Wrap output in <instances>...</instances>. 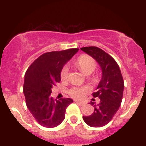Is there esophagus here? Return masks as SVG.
<instances>
[{
	"mask_svg": "<svg viewBox=\"0 0 146 146\" xmlns=\"http://www.w3.org/2000/svg\"><path fill=\"white\" fill-rule=\"evenodd\" d=\"M75 103H77V104H79L81 105V106H82V105H84V104H85L84 102L78 101V100H75Z\"/></svg>",
	"mask_w": 146,
	"mask_h": 146,
	"instance_id": "1",
	"label": "esophagus"
}]
</instances>
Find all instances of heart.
<instances>
[{
    "label": "heart",
    "instance_id": "b5f03b06",
    "mask_svg": "<svg viewBox=\"0 0 146 146\" xmlns=\"http://www.w3.org/2000/svg\"><path fill=\"white\" fill-rule=\"evenodd\" d=\"M76 66L79 69L85 74H90L96 68L97 63L95 60L88 55H82L78 58L75 62ZM68 72V65H65L60 73V77L62 80H66ZM89 90L88 86H74L68 90V93L73 98L80 99L84 98L85 94Z\"/></svg>",
    "mask_w": 146,
    "mask_h": 146
}]
</instances>
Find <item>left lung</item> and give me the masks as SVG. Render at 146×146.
Returning <instances> with one entry per match:
<instances>
[{"instance_id":"left-lung-1","label":"left lung","mask_w":146,"mask_h":146,"mask_svg":"<svg viewBox=\"0 0 146 146\" xmlns=\"http://www.w3.org/2000/svg\"><path fill=\"white\" fill-rule=\"evenodd\" d=\"M81 50L96 60L102 73L97 91L93 93L94 98H99L100 102L98 104L90 102L94 112L89 116H83V119L89 126L102 127L111 121L121 106L124 88L123 77L116 61L101 48L86 46Z\"/></svg>"}]
</instances>
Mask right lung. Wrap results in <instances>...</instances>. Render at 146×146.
Segmentation results:
<instances>
[{"instance_id":"1","label":"right lung","mask_w":146,"mask_h":146,"mask_svg":"<svg viewBox=\"0 0 146 146\" xmlns=\"http://www.w3.org/2000/svg\"><path fill=\"white\" fill-rule=\"evenodd\" d=\"M78 51L75 48L45 53L25 73L23 93L27 106L42 126L54 128L60 125L64 119L66 108L73 102L70 98L54 100L50 95L53 86L61 80L64 65Z\"/></svg>"}]
</instances>
